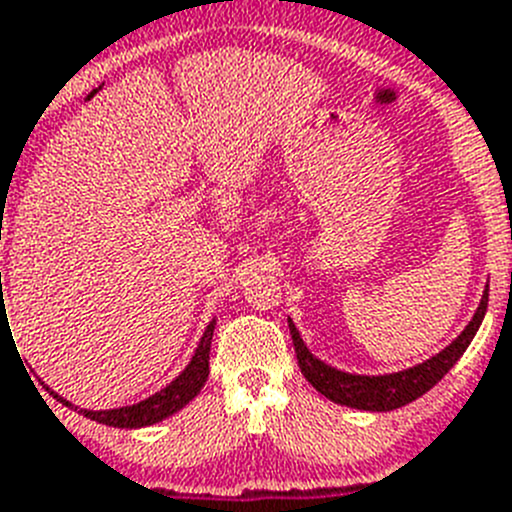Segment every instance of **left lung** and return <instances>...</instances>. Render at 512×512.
<instances>
[{"mask_svg":"<svg viewBox=\"0 0 512 512\" xmlns=\"http://www.w3.org/2000/svg\"><path fill=\"white\" fill-rule=\"evenodd\" d=\"M487 300H490V289H485L482 302H479L474 318L469 320V325L461 330V336L456 338L451 346H446L441 354H436L433 359L423 361V364L413 366V369H405V372L397 374H384V377H361V374H346L338 372L333 366L323 364L320 359L307 351V346L302 343L300 333L289 320V333H292V343H295L297 364H300L302 374H305L307 382L325 395L328 400L338 402V405H346V408L356 410H372V413H387V410H397L408 402L418 400L420 395L436 387L446 374H449L451 366L461 359V354L467 351V346L472 343L474 333L482 325V318L487 312Z\"/></svg>","mask_w":512,"mask_h":512,"instance_id":"1","label":"left lung"}]
</instances>
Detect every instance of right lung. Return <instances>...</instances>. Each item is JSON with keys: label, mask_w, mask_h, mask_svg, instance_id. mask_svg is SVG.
Instances as JSON below:
<instances>
[{"label": "right lung", "mask_w": 512, "mask_h": 512, "mask_svg": "<svg viewBox=\"0 0 512 512\" xmlns=\"http://www.w3.org/2000/svg\"><path fill=\"white\" fill-rule=\"evenodd\" d=\"M212 330H215V320L207 325L205 336H202L200 346L194 351L192 361L187 364L179 377L164 387L161 392H156L148 400L138 402V405H128V408L117 410H79L84 418L97 420V423L112 425V428H143V425H153L158 420L169 418L176 410H182L189 400L200 395V390L205 387L207 374H210V346H212ZM56 400H61L66 408H74L71 402H66L63 397H58L56 392H51Z\"/></svg>", "instance_id": "right-lung-1"}]
</instances>
